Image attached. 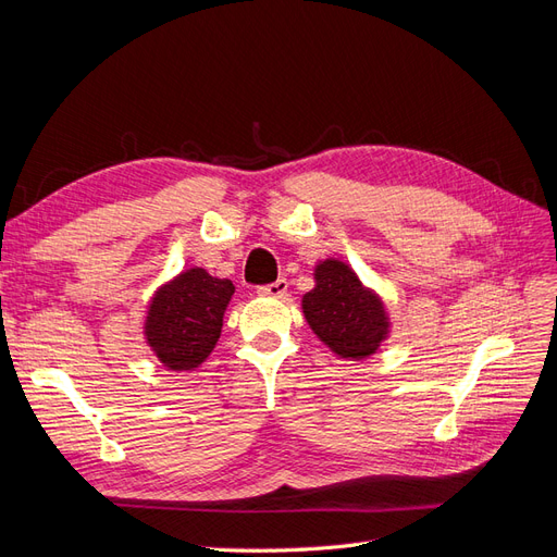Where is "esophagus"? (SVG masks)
Listing matches in <instances>:
<instances>
[{
    "label": "esophagus",
    "instance_id": "obj_1",
    "mask_svg": "<svg viewBox=\"0 0 557 557\" xmlns=\"http://www.w3.org/2000/svg\"><path fill=\"white\" fill-rule=\"evenodd\" d=\"M258 293H260V295H264V297H283L285 293H288V281H285V278H278V281H274V283L260 285Z\"/></svg>",
    "mask_w": 557,
    "mask_h": 557
}]
</instances>
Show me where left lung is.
<instances>
[{"mask_svg":"<svg viewBox=\"0 0 557 557\" xmlns=\"http://www.w3.org/2000/svg\"><path fill=\"white\" fill-rule=\"evenodd\" d=\"M301 309L318 339L342 358H369L387 334L381 299L339 260L315 267V288L301 299Z\"/></svg>","mask_w":557,"mask_h":557,"instance_id":"obj_1","label":"left lung"}]
</instances>
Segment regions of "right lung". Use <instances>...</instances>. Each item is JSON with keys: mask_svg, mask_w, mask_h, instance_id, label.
<instances>
[{"mask_svg": "<svg viewBox=\"0 0 557 557\" xmlns=\"http://www.w3.org/2000/svg\"><path fill=\"white\" fill-rule=\"evenodd\" d=\"M234 295L227 278L188 269L153 297L146 318V339L170 369H193L209 358L221 339L223 315Z\"/></svg>", "mask_w": 557, "mask_h": 557, "instance_id": "1", "label": "right lung"}]
</instances>
